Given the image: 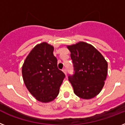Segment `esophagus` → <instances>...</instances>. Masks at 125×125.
<instances>
[{"label": "esophagus", "instance_id": "34e87169", "mask_svg": "<svg viewBox=\"0 0 125 125\" xmlns=\"http://www.w3.org/2000/svg\"><path fill=\"white\" fill-rule=\"evenodd\" d=\"M63 72H64V74H65V75H67V70H66L65 68H64V69H63Z\"/></svg>", "mask_w": 125, "mask_h": 125}]
</instances>
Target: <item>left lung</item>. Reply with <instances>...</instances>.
<instances>
[{
    "instance_id": "1",
    "label": "left lung",
    "mask_w": 125,
    "mask_h": 125,
    "mask_svg": "<svg viewBox=\"0 0 125 125\" xmlns=\"http://www.w3.org/2000/svg\"><path fill=\"white\" fill-rule=\"evenodd\" d=\"M74 66V74L69 75L75 95L90 99L98 95L104 85L107 74V62L91 44L79 42L68 46Z\"/></svg>"
}]
</instances>
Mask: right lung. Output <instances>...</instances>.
Listing matches in <instances>:
<instances>
[{
	"label": "right lung",
	"instance_id": "right-lung-1",
	"mask_svg": "<svg viewBox=\"0 0 125 125\" xmlns=\"http://www.w3.org/2000/svg\"><path fill=\"white\" fill-rule=\"evenodd\" d=\"M54 48L47 42L37 44L26 58L22 75L27 88L37 100L49 102L58 96L65 75L57 67Z\"/></svg>",
	"mask_w": 125,
	"mask_h": 125
}]
</instances>
